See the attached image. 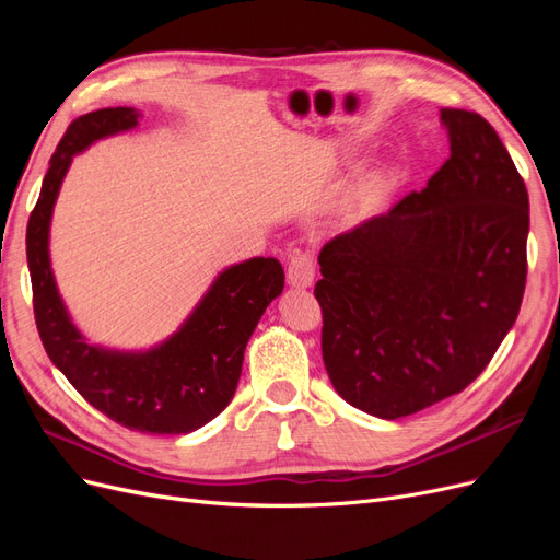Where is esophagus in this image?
I'll return each mask as SVG.
<instances>
[{"label": "esophagus", "mask_w": 560, "mask_h": 560, "mask_svg": "<svg viewBox=\"0 0 560 560\" xmlns=\"http://www.w3.org/2000/svg\"><path fill=\"white\" fill-rule=\"evenodd\" d=\"M315 278V259L311 252H292L287 261V280L292 287H311Z\"/></svg>", "instance_id": "34e87169"}]
</instances>
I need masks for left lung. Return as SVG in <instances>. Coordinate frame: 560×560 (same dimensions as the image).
<instances>
[{"instance_id": "1", "label": "left lung", "mask_w": 560, "mask_h": 560, "mask_svg": "<svg viewBox=\"0 0 560 560\" xmlns=\"http://www.w3.org/2000/svg\"><path fill=\"white\" fill-rule=\"evenodd\" d=\"M451 156L397 206L319 252L322 360L336 393L395 420L477 378L528 276L523 177L477 112L442 109Z\"/></svg>"}]
</instances>
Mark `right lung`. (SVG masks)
Wrapping results in <instances>:
<instances>
[{
    "label": "right lung",
    "instance_id": "1",
    "mask_svg": "<svg viewBox=\"0 0 560 560\" xmlns=\"http://www.w3.org/2000/svg\"><path fill=\"white\" fill-rule=\"evenodd\" d=\"M135 126L138 112L132 107H107L74 118L65 130L27 222L32 306L50 362L100 413L135 432L189 434L229 406L245 346L268 303L280 296L284 273L270 257L226 268L182 329L154 350L114 352L83 341L50 273V212L72 156Z\"/></svg>",
    "mask_w": 560,
    "mask_h": 560
}]
</instances>
